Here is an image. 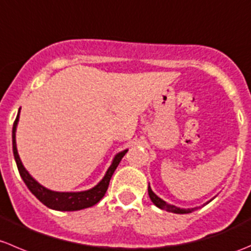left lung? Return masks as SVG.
Returning <instances> with one entry per match:
<instances>
[{
	"label": "left lung",
	"instance_id": "left-lung-1",
	"mask_svg": "<svg viewBox=\"0 0 251 251\" xmlns=\"http://www.w3.org/2000/svg\"><path fill=\"white\" fill-rule=\"evenodd\" d=\"M148 193H149V197H150L151 201L153 202V205H156L158 209L166 210V211H168V212L179 213V215H183V213H190V212H193V211L199 209V207H190V209H183V207H178V206H176V205L168 204V202H166L165 200L161 199L160 197H157V195H156L155 193L152 192V189H151V187H150V183H149ZM211 200H212V199H211ZM211 200H210V201H211ZM207 202H209V201H207ZM207 202H206V204H207Z\"/></svg>",
	"mask_w": 251,
	"mask_h": 251
}]
</instances>
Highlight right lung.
I'll use <instances>...</instances> for the list:
<instances>
[{
    "label": "right lung",
    "instance_id": "1",
    "mask_svg": "<svg viewBox=\"0 0 251 251\" xmlns=\"http://www.w3.org/2000/svg\"><path fill=\"white\" fill-rule=\"evenodd\" d=\"M19 115H21V108L18 111L16 121H14L13 129H12V144H13V155L14 160H16L17 167H18L19 175H21L22 179L24 180L28 189L33 193L45 206L49 209L57 210V211H78L83 209H88V207L94 206L98 204L103 195L107 192L108 184H110L111 177H112L113 172L116 171L117 166L120 165L121 160L123 156L126 155L128 149L121 151V152L116 153L113 157L112 162H111L110 167L106 171L105 176L102 179L95 185V187L90 188L88 190H81V192H54V190L47 189L46 187L41 185L30 173L26 171L24 165L22 163L21 157H19L18 150H17V141H16V131L17 126L19 122Z\"/></svg>",
    "mask_w": 251,
    "mask_h": 251
}]
</instances>
